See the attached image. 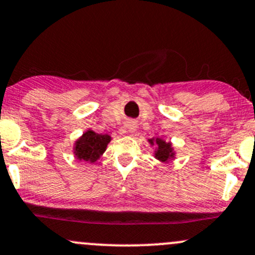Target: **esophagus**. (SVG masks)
Masks as SVG:
<instances>
[{"label": "esophagus", "instance_id": "obj_1", "mask_svg": "<svg viewBox=\"0 0 255 255\" xmlns=\"http://www.w3.org/2000/svg\"><path fill=\"white\" fill-rule=\"evenodd\" d=\"M126 127H127L128 132L129 133H133L136 129V125L134 121H128V122L126 123Z\"/></svg>", "mask_w": 255, "mask_h": 255}]
</instances>
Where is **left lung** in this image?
Segmentation results:
<instances>
[{
    "label": "left lung",
    "mask_w": 255,
    "mask_h": 255,
    "mask_svg": "<svg viewBox=\"0 0 255 255\" xmlns=\"http://www.w3.org/2000/svg\"><path fill=\"white\" fill-rule=\"evenodd\" d=\"M151 145H156L155 148V157L161 162H168L175 157V150L172 148V144L170 141H165L161 138H151L148 139Z\"/></svg>",
    "instance_id": "obj_1"
}]
</instances>
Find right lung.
Returning a JSON list of instances; mask_svg holds the SVG:
<instances>
[{
    "mask_svg": "<svg viewBox=\"0 0 255 255\" xmlns=\"http://www.w3.org/2000/svg\"><path fill=\"white\" fill-rule=\"evenodd\" d=\"M111 141V136L99 134L92 129H88L74 143V155L79 161L95 162L105 152L107 144Z\"/></svg>",
    "mask_w": 255,
    "mask_h": 255,
    "instance_id": "1",
    "label": "right lung"
}]
</instances>
